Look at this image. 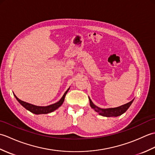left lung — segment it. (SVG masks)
<instances>
[{
    "instance_id": "1",
    "label": "left lung",
    "mask_w": 155,
    "mask_h": 155,
    "mask_svg": "<svg viewBox=\"0 0 155 155\" xmlns=\"http://www.w3.org/2000/svg\"><path fill=\"white\" fill-rule=\"evenodd\" d=\"M88 98H89L90 105H91V108H93V109H94L95 111L97 112V113L100 115H101V116L107 117H118V116H120V115H121V114H123L124 113H125V112L127 110L128 108L130 107L131 104L133 103V102L134 101V99H133L130 102H129V103L124 104L123 105H122V106L116 107V108H101L99 107H97L96 105H94L89 97H88Z\"/></svg>"
}]
</instances>
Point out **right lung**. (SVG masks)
<instances>
[{"label":"right lung","mask_w":155,"mask_h":155,"mask_svg":"<svg viewBox=\"0 0 155 155\" xmlns=\"http://www.w3.org/2000/svg\"><path fill=\"white\" fill-rule=\"evenodd\" d=\"M68 88L67 91L65 92L63 96L62 97V98L60 99V101H58L57 103H56L54 104H52L51 105H48V106H46V107H40V106H36V105L34 104H31L30 103H26V102L22 101L21 100H20L18 98H17V97L16 96L15 94V97L16 98V100L18 101V103L21 104L23 107H25L26 109L29 110L31 113H34L35 114H48V113H52V112H53L54 110H57L58 107H60L62 104L63 103V102L64 101V98L66 94H67V92L69 90Z\"/></svg>","instance_id":"obj_1"}]
</instances>
